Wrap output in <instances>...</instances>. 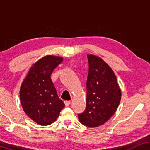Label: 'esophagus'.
I'll use <instances>...</instances> for the list:
<instances>
[{"label":"esophagus","mask_w":150,"mask_h":150,"mask_svg":"<svg viewBox=\"0 0 150 150\" xmlns=\"http://www.w3.org/2000/svg\"><path fill=\"white\" fill-rule=\"evenodd\" d=\"M64 103H65V106H69V104H70L71 101H65Z\"/></svg>","instance_id":"obj_1"}]
</instances>
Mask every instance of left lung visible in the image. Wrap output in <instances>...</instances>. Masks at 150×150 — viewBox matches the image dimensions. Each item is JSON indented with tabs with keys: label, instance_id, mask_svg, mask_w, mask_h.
I'll return each mask as SVG.
<instances>
[{
	"label": "left lung",
	"instance_id": "left-lung-1",
	"mask_svg": "<svg viewBox=\"0 0 150 150\" xmlns=\"http://www.w3.org/2000/svg\"><path fill=\"white\" fill-rule=\"evenodd\" d=\"M89 74L85 111L80 122L89 128L101 126L115 112L121 100V90L112 69L101 58L87 54Z\"/></svg>",
	"mask_w": 150,
	"mask_h": 150
}]
</instances>
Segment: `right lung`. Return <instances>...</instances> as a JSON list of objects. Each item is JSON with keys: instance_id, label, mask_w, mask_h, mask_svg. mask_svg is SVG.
Wrapping results in <instances>:
<instances>
[{"instance_id": "right-lung-1", "label": "right lung", "mask_w": 150, "mask_h": 150, "mask_svg": "<svg viewBox=\"0 0 150 150\" xmlns=\"http://www.w3.org/2000/svg\"><path fill=\"white\" fill-rule=\"evenodd\" d=\"M63 60L62 57L53 55L42 57L30 67L20 87V98L24 111L41 126L55 122L65 106L50 78Z\"/></svg>"}]
</instances>
